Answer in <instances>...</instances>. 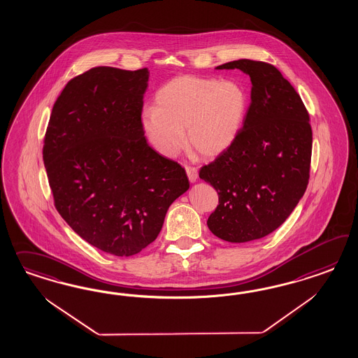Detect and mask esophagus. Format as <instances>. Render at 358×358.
I'll use <instances>...</instances> for the list:
<instances>
[{
	"mask_svg": "<svg viewBox=\"0 0 358 358\" xmlns=\"http://www.w3.org/2000/svg\"><path fill=\"white\" fill-rule=\"evenodd\" d=\"M186 174H187L189 181H190L192 184L196 182V180H198V171H196V168H193V166H186Z\"/></svg>",
	"mask_w": 358,
	"mask_h": 358,
	"instance_id": "obj_1",
	"label": "esophagus"
}]
</instances>
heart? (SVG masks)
Here are the masks:
<instances>
[{
  "label": "heart",
  "mask_w": 358,
  "mask_h": 358,
  "mask_svg": "<svg viewBox=\"0 0 358 358\" xmlns=\"http://www.w3.org/2000/svg\"><path fill=\"white\" fill-rule=\"evenodd\" d=\"M156 108H145L141 127L164 157H174L189 144L206 157L227 151L238 138L248 110V94L236 81L176 77L156 93Z\"/></svg>",
  "instance_id": "b5f03b06"
}]
</instances>
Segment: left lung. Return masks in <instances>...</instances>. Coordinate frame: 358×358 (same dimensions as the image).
<instances>
[{"mask_svg": "<svg viewBox=\"0 0 358 358\" xmlns=\"http://www.w3.org/2000/svg\"><path fill=\"white\" fill-rule=\"evenodd\" d=\"M215 69H240L252 89L238 138L199 171L219 195L207 226L222 240L247 243L275 231L303 196L313 131L299 94L275 66L240 59Z\"/></svg>", "mask_w": 358, "mask_h": 358, "instance_id": "8db88e82", "label": "left lung"}]
</instances>
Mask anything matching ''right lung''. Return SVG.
Returning <instances> with one entry per match:
<instances>
[{"mask_svg": "<svg viewBox=\"0 0 358 358\" xmlns=\"http://www.w3.org/2000/svg\"><path fill=\"white\" fill-rule=\"evenodd\" d=\"M150 72L92 68L65 85L45 132L55 206L80 238L114 256L150 245L187 192L184 168L153 151L141 127Z\"/></svg>", "mask_w": 358, "mask_h": 358, "instance_id": "add662e5", "label": "right lung"}]
</instances>
